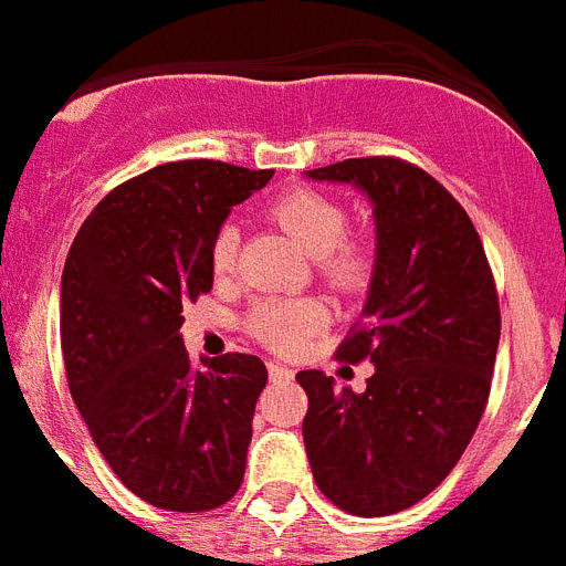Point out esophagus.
I'll list each match as a JSON object with an SVG mask.
<instances>
[{
    "label": "esophagus",
    "mask_w": 566,
    "mask_h": 566,
    "mask_svg": "<svg viewBox=\"0 0 566 566\" xmlns=\"http://www.w3.org/2000/svg\"><path fill=\"white\" fill-rule=\"evenodd\" d=\"M269 377L271 382H292L295 370L286 368V365H280V361H269Z\"/></svg>",
    "instance_id": "esophagus-1"
}]
</instances>
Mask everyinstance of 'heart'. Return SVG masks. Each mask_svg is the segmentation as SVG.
<instances>
[{
	"instance_id": "b5f03b06",
	"label": "heart",
	"mask_w": 566,
	"mask_h": 566,
	"mask_svg": "<svg viewBox=\"0 0 566 566\" xmlns=\"http://www.w3.org/2000/svg\"><path fill=\"white\" fill-rule=\"evenodd\" d=\"M271 219L318 256V269L329 286L359 292L374 274V245L361 233H347V210L318 189H289L271 205ZM239 228L221 224L210 242V269L216 277H230L237 269ZM329 310L315 297H265L251 306L245 329L274 354H297L318 329L327 327Z\"/></svg>"
}]
</instances>
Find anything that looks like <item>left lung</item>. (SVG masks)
<instances>
[{"mask_svg": "<svg viewBox=\"0 0 566 566\" xmlns=\"http://www.w3.org/2000/svg\"><path fill=\"white\" fill-rule=\"evenodd\" d=\"M368 192L377 265L368 304L336 356L377 365L368 388L301 370L304 444L321 494L356 517H386L432 494L485 415L500 297L464 207L400 157H350L306 171Z\"/></svg>", "mask_w": 566, "mask_h": 566, "instance_id": "obj_1", "label": "left lung"}]
</instances>
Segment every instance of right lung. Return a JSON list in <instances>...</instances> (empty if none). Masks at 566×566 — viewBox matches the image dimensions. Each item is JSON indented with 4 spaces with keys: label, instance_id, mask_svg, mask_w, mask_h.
Wrapping results in <instances>:
<instances>
[{
    "label": "right lung",
    "instance_id": "right-lung-1",
    "mask_svg": "<svg viewBox=\"0 0 566 566\" xmlns=\"http://www.w3.org/2000/svg\"><path fill=\"white\" fill-rule=\"evenodd\" d=\"M274 169L163 163L107 192L81 224L61 280L70 395L104 462L139 500L210 512L245 476L260 356L189 359L184 304L212 289L210 242Z\"/></svg>",
    "mask_w": 566,
    "mask_h": 566
}]
</instances>
